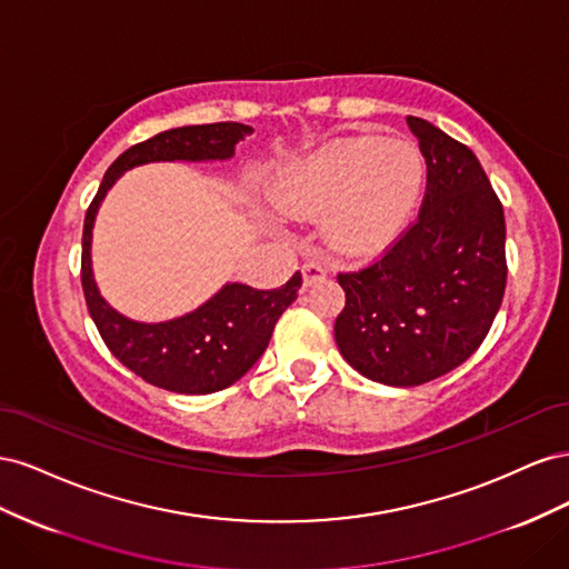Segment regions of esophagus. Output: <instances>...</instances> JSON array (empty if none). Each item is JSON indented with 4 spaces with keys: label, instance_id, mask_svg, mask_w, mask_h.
<instances>
[{
    "label": "esophagus",
    "instance_id": "1",
    "mask_svg": "<svg viewBox=\"0 0 569 569\" xmlns=\"http://www.w3.org/2000/svg\"><path fill=\"white\" fill-rule=\"evenodd\" d=\"M301 274H303V284L311 287L313 282L322 280L327 274V268L320 263V261H306L303 268H301Z\"/></svg>",
    "mask_w": 569,
    "mask_h": 569
}]
</instances>
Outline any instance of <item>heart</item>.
Masks as SVG:
<instances>
[{
    "label": "heart",
    "mask_w": 569,
    "mask_h": 569,
    "mask_svg": "<svg viewBox=\"0 0 569 569\" xmlns=\"http://www.w3.org/2000/svg\"><path fill=\"white\" fill-rule=\"evenodd\" d=\"M425 157L410 140L341 137L284 163L270 182L274 211L316 220L339 256L366 258L387 249L416 209Z\"/></svg>",
    "instance_id": "obj_1"
}]
</instances>
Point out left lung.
Wrapping results in <instances>:
<instances>
[{
	"label": "left lung",
	"mask_w": 569,
	"mask_h": 569,
	"mask_svg": "<svg viewBox=\"0 0 569 569\" xmlns=\"http://www.w3.org/2000/svg\"><path fill=\"white\" fill-rule=\"evenodd\" d=\"M406 123L427 163L418 220L363 270L339 272L335 339L372 382L418 387L465 363L506 291V218L472 149L422 118Z\"/></svg>",
	"instance_id": "obj_1"
}]
</instances>
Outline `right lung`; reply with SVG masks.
<instances>
[{
  "label": "right lung",
  "mask_w": 569,
  "mask_h": 569,
  "mask_svg": "<svg viewBox=\"0 0 569 569\" xmlns=\"http://www.w3.org/2000/svg\"><path fill=\"white\" fill-rule=\"evenodd\" d=\"M253 128L242 123H209L173 128L130 147L109 166L99 192L92 199L82 228L80 280L88 311L109 351L140 375L144 382L176 393H213L234 385L263 356L274 322L299 297L301 272L280 289H253L226 284L197 311L166 320L137 322L113 311L99 295L92 274V228L113 182L126 170L153 161H226L234 157Z\"/></svg>",
  "instance_id": "add662e5"
}]
</instances>
